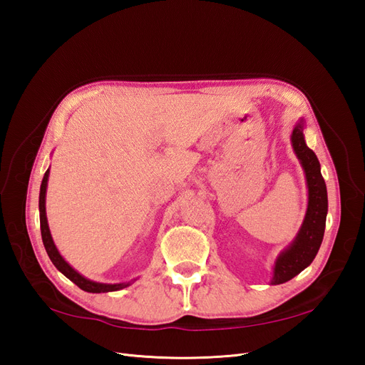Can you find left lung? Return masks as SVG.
Listing matches in <instances>:
<instances>
[{
    "instance_id": "8db88e82",
    "label": "left lung",
    "mask_w": 365,
    "mask_h": 365,
    "mask_svg": "<svg viewBox=\"0 0 365 365\" xmlns=\"http://www.w3.org/2000/svg\"><path fill=\"white\" fill-rule=\"evenodd\" d=\"M292 146L306 173L309 204L304 222L292 245L284 250L275 262L272 284H280L294 279L306 267L312 263L319 245L323 242L327 215V190L319 170V161L312 149L306 146L303 135V123L300 121L292 130Z\"/></svg>"
}]
</instances>
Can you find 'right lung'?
<instances>
[{"label": "right lung", "mask_w": 365, "mask_h": 365, "mask_svg": "<svg viewBox=\"0 0 365 365\" xmlns=\"http://www.w3.org/2000/svg\"><path fill=\"white\" fill-rule=\"evenodd\" d=\"M47 181H48V170L43 175V180L41 184V192H39V220H41V236H42V242L43 247H46V251L48 254L50 260L53 262L54 267H56L65 277H68L73 283H76L79 286L81 289L86 291V292H109V291H118L123 289L126 286H129V283H117V284H105V283H96L88 280L79 272H76L70 264L62 259V256L59 254V251L56 250L53 244V239L50 235L48 230V224H47V216H46V192H47Z\"/></svg>", "instance_id": "obj_1"}]
</instances>
